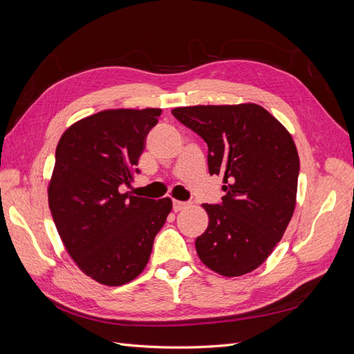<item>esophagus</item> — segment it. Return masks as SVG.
I'll use <instances>...</instances> for the list:
<instances>
[{"label":"esophagus","mask_w":354,"mask_h":354,"mask_svg":"<svg viewBox=\"0 0 354 354\" xmlns=\"http://www.w3.org/2000/svg\"><path fill=\"white\" fill-rule=\"evenodd\" d=\"M186 205H187V202H183V201H174L173 202L174 211H181L183 208H186Z\"/></svg>","instance_id":"34e87169"}]
</instances>
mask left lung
<instances>
[{
	"label": "left lung",
	"instance_id": "left-lung-1",
	"mask_svg": "<svg viewBox=\"0 0 354 354\" xmlns=\"http://www.w3.org/2000/svg\"><path fill=\"white\" fill-rule=\"evenodd\" d=\"M173 115L208 146L209 174L221 176V203H203L208 227L201 261L233 277L255 270L283 236L295 209L299 158L286 128L255 103L186 106Z\"/></svg>",
	"mask_w": 354,
	"mask_h": 354
}]
</instances>
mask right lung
Masks as SVG:
<instances>
[{"instance_id": "obj_1", "label": "right lung", "mask_w": 354, "mask_h": 354, "mask_svg": "<svg viewBox=\"0 0 354 354\" xmlns=\"http://www.w3.org/2000/svg\"><path fill=\"white\" fill-rule=\"evenodd\" d=\"M160 109L102 111L60 137L48 183V205L60 239L80 270L120 286L140 274L156 233L173 208L169 198L122 194Z\"/></svg>"}]
</instances>
